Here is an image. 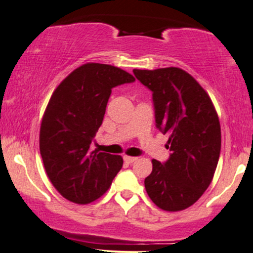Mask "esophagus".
I'll list each match as a JSON object with an SVG mask.
<instances>
[{"label": "esophagus", "mask_w": 253, "mask_h": 253, "mask_svg": "<svg viewBox=\"0 0 253 253\" xmlns=\"http://www.w3.org/2000/svg\"><path fill=\"white\" fill-rule=\"evenodd\" d=\"M136 160H137L136 157H129V156L124 157V162L127 164H132L133 162H136Z\"/></svg>", "instance_id": "esophagus-1"}]
</instances>
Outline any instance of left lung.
Instances as JSON below:
<instances>
[{
	"label": "left lung",
	"mask_w": 253,
	"mask_h": 253,
	"mask_svg": "<svg viewBox=\"0 0 253 253\" xmlns=\"http://www.w3.org/2000/svg\"><path fill=\"white\" fill-rule=\"evenodd\" d=\"M152 91L156 126L169 134L165 163L152 160L145 178L147 195L167 211L188 208L211 185L221 152V126L209 95L178 67L133 70Z\"/></svg>",
	"instance_id": "8db88e82"
}]
</instances>
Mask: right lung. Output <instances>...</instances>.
Returning <instances> with one entry per match:
<instances>
[{
  "label": "right lung",
  "mask_w": 253,
  "mask_h": 253,
  "mask_svg": "<svg viewBox=\"0 0 253 253\" xmlns=\"http://www.w3.org/2000/svg\"><path fill=\"white\" fill-rule=\"evenodd\" d=\"M134 81L119 67L89 62L62 80L50 98L39 134V149L55 189L79 205L108 191L123 166L121 156L91 150L114 87Z\"/></svg>",
  "instance_id": "add662e5"
}]
</instances>
